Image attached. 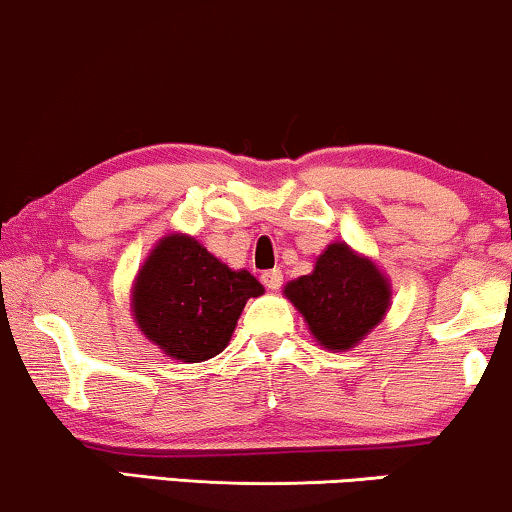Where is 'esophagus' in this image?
Wrapping results in <instances>:
<instances>
[{
  "instance_id": "obj_1",
  "label": "esophagus",
  "mask_w": 512,
  "mask_h": 512,
  "mask_svg": "<svg viewBox=\"0 0 512 512\" xmlns=\"http://www.w3.org/2000/svg\"><path fill=\"white\" fill-rule=\"evenodd\" d=\"M262 283H264V286H267L269 290H278V288H281V283H283L281 269H269V271H264V274H262Z\"/></svg>"
}]
</instances>
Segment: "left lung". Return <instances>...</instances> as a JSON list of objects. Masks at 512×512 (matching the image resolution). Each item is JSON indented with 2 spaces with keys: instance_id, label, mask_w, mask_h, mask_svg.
I'll use <instances>...</instances> for the list:
<instances>
[{
  "instance_id": "obj_1",
  "label": "left lung",
  "mask_w": 512,
  "mask_h": 512,
  "mask_svg": "<svg viewBox=\"0 0 512 512\" xmlns=\"http://www.w3.org/2000/svg\"><path fill=\"white\" fill-rule=\"evenodd\" d=\"M283 295L319 345L352 349L383 321L392 288L375 262L338 241L316 257L312 274L290 281Z\"/></svg>"
}]
</instances>
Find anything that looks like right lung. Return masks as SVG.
<instances>
[{
    "instance_id": "right-lung-1",
    "label": "right lung",
    "mask_w": 512,
    "mask_h": 512,
    "mask_svg": "<svg viewBox=\"0 0 512 512\" xmlns=\"http://www.w3.org/2000/svg\"><path fill=\"white\" fill-rule=\"evenodd\" d=\"M262 293L250 271L229 269L193 236L170 234L139 269L132 314L163 354L198 364L229 345L245 302Z\"/></svg>"
}]
</instances>
